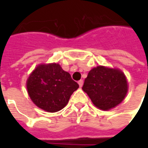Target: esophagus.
I'll return each instance as SVG.
<instances>
[{
	"label": "esophagus",
	"instance_id": "esophagus-1",
	"mask_svg": "<svg viewBox=\"0 0 148 148\" xmlns=\"http://www.w3.org/2000/svg\"><path fill=\"white\" fill-rule=\"evenodd\" d=\"M83 84H84V81H83V80H80V81H78V84H79V86H80V87H82V86H83Z\"/></svg>",
	"mask_w": 148,
	"mask_h": 148
}]
</instances>
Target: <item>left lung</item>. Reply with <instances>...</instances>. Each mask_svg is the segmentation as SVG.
<instances>
[{"mask_svg":"<svg viewBox=\"0 0 148 148\" xmlns=\"http://www.w3.org/2000/svg\"><path fill=\"white\" fill-rule=\"evenodd\" d=\"M82 89L97 108L108 110L124 100L127 92V82L119 70L98 66L89 71Z\"/></svg>","mask_w":148,"mask_h":148,"instance_id":"1","label":"left lung"}]
</instances>
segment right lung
Segmentation results:
<instances>
[{
    "label": "right lung",
    "instance_id": "right-lung-1",
    "mask_svg": "<svg viewBox=\"0 0 148 148\" xmlns=\"http://www.w3.org/2000/svg\"><path fill=\"white\" fill-rule=\"evenodd\" d=\"M78 88V84L58 64L39 65L27 81V92L32 101L48 112L63 109Z\"/></svg>",
    "mask_w": 148,
    "mask_h": 148
}]
</instances>
